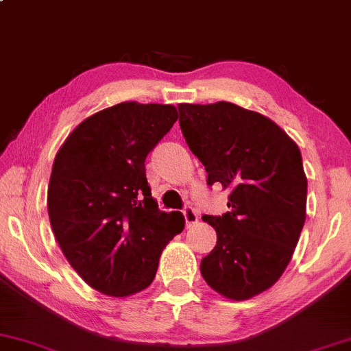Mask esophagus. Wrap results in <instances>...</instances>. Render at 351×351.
<instances>
[{"instance_id": "esophagus-1", "label": "esophagus", "mask_w": 351, "mask_h": 351, "mask_svg": "<svg viewBox=\"0 0 351 351\" xmlns=\"http://www.w3.org/2000/svg\"><path fill=\"white\" fill-rule=\"evenodd\" d=\"M183 215H184V221H186V226L188 228L195 226V224L198 223L199 216H198V211H196L195 208H184Z\"/></svg>"}]
</instances>
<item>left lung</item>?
I'll return each instance as SVG.
<instances>
[{
  "mask_svg": "<svg viewBox=\"0 0 351 351\" xmlns=\"http://www.w3.org/2000/svg\"><path fill=\"white\" fill-rule=\"evenodd\" d=\"M178 110L208 183L229 191L228 213L203 216L217 241L201 276L219 295L247 300L280 279L299 243L307 216L300 150L269 117L236 104H180Z\"/></svg>",
  "mask_w": 351,
  "mask_h": 351,
  "instance_id": "left-lung-1",
  "label": "left lung"
}]
</instances>
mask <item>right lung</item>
Segmentation results:
<instances>
[{"mask_svg":"<svg viewBox=\"0 0 351 351\" xmlns=\"http://www.w3.org/2000/svg\"><path fill=\"white\" fill-rule=\"evenodd\" d=\"M176 120L170 104H117L80 122L56 155L51 228L72 269L106 295L147 289L184 229L180 211H160L145 175V158Z\"/></svg>","mask_w":351,"mask_h":351,"instance_id":"right-lung-1","label":"right lung"}]
</instances>
